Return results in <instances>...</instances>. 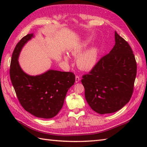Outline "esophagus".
Segmentation results:
<instances>
[{
  "label": "esophagus",
  "instance_id": "1",
  "mask_svg": "<svg viewBox=\"0 0 147 147\" xmlns=\"http://www.w3.org/2000/svg\"><path fill=\"white\" fill-rule=\"evenodd\" d=\"M80 77L78 76V75H76V77H75V81H76V83H78L80 81Z\"/></svg>",
  "mask_w": 147,
  "mask_h": 147
}]
</instances>
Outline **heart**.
I'll use <instances>...</instances> for the list:
<instances>
[{"label":"heart","instance_id":"1","mask_svg":"<svg viewBox=\"0 0 147 147\" xmlns=\"http://www.w3.org/2000/svg\"><path fill=\"white\" fill-rule=\"evenodd\" d=\"M90 40L86 39L83 43L76 45L71 51L73 55L78 56L76 58L77 66L83 71H89L95 66L96 64L98 57V51L97 48L92 47L86 50L82 53L89 44ZM65 60H67V56L65 57Z\"/></svg>","mask_w":147,"mask_h":147}]
</instances>
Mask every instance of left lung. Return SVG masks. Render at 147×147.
Segmentation results:
<instances>
[{"mask_svg":"<svg viewBox=\"0 0 147 147\" xmlns=\"http://www.w3.org/2000/svg\"><path fill=\"white\" fill-rule=\"evenodd\" d=\"M115 45L82 76L87 102L100 114H110L128 103L133 93L136 62L131 48L115 32Z\"/></svg>","mask_w":147,"mask_h":147,"instance_id":"1","label":"left lung"}]
</instances>
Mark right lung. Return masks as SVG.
Here are the masks:
<instances>
[{
  "label": "right lung",
  "mask_w": 147,
  "mask_h": 147,
  "mask_svg": "<svg viewBox=\"0 0 147 147\" xmlns=\"http://www.w3.org/2000/svg\"><path fill=\"white\" fill-rule=\"evenodd\" d=\"M28 34L19 42L12 53L10 78L18 100L24 109L40 118L50 119L57 115L63 106L66 93L75 82L72 72L49 70L38 76L24 73L18 63L23 45L33 37Z\"/></svg>",
  "instance_id": "1"
}]
</instances>
